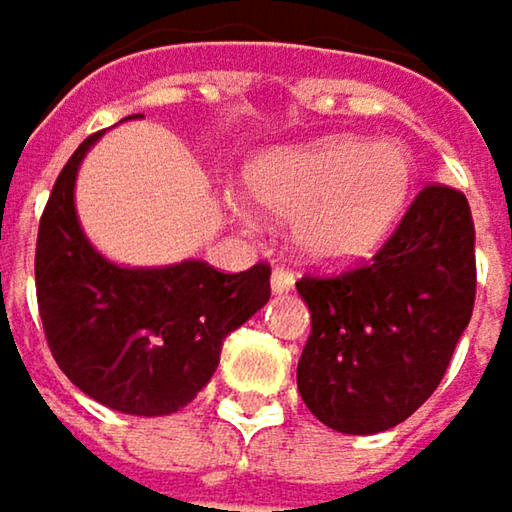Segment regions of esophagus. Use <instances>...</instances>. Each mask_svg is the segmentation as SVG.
<instances>
[{"label":"esophagus","mask_w":512,"mask_h":512,"mask_svg":"<svg viewBox=\"0 0 512 512\" xmlns=\"http://www.w3.org/2000/svg\"><path fill=\"white\" fill-rule=\"evenodd\" d=\"M294 288V274L286 271V268H277L274 274H271V291L274 294H288Z\"/></svg>","instance_id":"34e87169"}]
</instances>
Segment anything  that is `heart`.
<instances>
[{
  "label": "heart",
  "mask_w": 512,
  "mask_h": 512,
  "mask_svg": "<svg viewBox=\"0 0 512 512\" xmlns=\"http://www.w3.org/2000/svg\"><path fill=\"white\" fill-rule=\"evenodd\" d=\"M244 188L262 212L291 221L300 259L351 268L371 259L404 221L416 191V159L401 141L333 135L265 150L247 164ZM232 209L247 215L241 203Z\"/></svg>",
  "instance_id": "obj_1"
}]
</instances>
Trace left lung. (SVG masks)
I'll list each match as a JSON object with an SVG mask.
<instances>
[{
  "label": "left lung",
  "instance_id": "1",
  "mask_svg": "<svg viewBox=\"0 0 512 512\" xmlns=\"http://www.w3.org/2000/svg\"><path fill=\"white\" fill-rule=\"evenodd\" d=\"M312 333L297 362L309 413L383 433L433 395L475 306V224L463 191L427 185L371 265L303 277Z\"/></svg>",
  "mask_w": 512,
  "mask_h": 512
}]
</instances>
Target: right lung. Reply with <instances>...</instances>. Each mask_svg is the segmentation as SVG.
I'll return each mask as SVG.
<instances>
[{
	"mask_svg": "<svg viewBox=\"0 0 512 512\" xmlns=\"http://www.w3.org/2000/svg\"><path fill=\"white\" fill-rule=\"evenodd\" d=\"M99 138L64 164L40 218V321L58 368L96 404L170 416L212 380L226 336L268 303L271 268L221 274L203 259L129 268L102 256L76 212L79 167Z\"/></svg>",
	"mask_w": 512,
	"mask_h": 512,
	"instance_id": "obj_1",
	"label": "right lung"
}]
</instances>
